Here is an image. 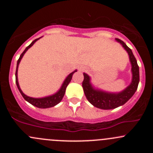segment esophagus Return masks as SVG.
Listing matches in <instances>:
<instances>
[{"instance_id":"obj_1","label":"esophagus","mask_w":153,"mask_h":153,"mask_svg":"<svg viewBox=\"0 0 153 153\" xmlns=\"http://www.w3.org/2000/svg\"><path fill=\"white\" fill-rule=\"evenodd\" d=\"M80 70H81V71H82V70H83V69H80Z\"/></svg>"}]
</instances>
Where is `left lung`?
Here are the masks:
<instances>
[{"label":"left lung","mask_w":153,"mask_h":153,"mask_svg":"<svg viewBox=\"0 0 153 153\" xmlns=\"http://www.w3.org/2000/svg\"><path fill=\"white\" fill-rule=\"evenodd\" d=\"M115 40L122 45L129 55V61L132 65V82L121 92L111 93L100 89H95L92 87L89 76L87 74L84 73V78L82 83V86L84 94L89 102L99 109H111L124 105L135 94L139 83V67L132 50L126 45L124 41L118 38H115Z\"/></svg>","instance_id":"left-lung-1"}]
</instances>
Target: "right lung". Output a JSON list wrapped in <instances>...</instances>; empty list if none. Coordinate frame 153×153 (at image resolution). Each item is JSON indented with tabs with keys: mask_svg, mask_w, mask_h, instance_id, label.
<instances>
[{
	"mask_svg": "<svg viewBox=\"0 0 153 153\" xmlns=\"http://www.w3.org/2000/svg\"><path fill=\"white\" fill-rule=\"evenodd\" d=\"M41 38H37L35 39V41H32L30 44L25 49V50L22 52V54L20 56L19 59L18 60V62H17V68H16V72H15V82H16L17 86H18V90L20 91L21 94L22 95L23 98L26 100L27 101H28L29 104H32L33 106H36V107L38 108H42V109H45V108H49V107H52V106L57 105L58 104H59L60 102L62 100L63 97H64V94H65L66 92V89H67V86H68V84H69V82L71 81V79L72 78V75L74 74V72H76L77 70H75L74 72H72V73L69 74V75L66 78V79L64 80V83H63L62 86H61V89L55 93L54 95H50V96H47V97H44V98H32V97H29L27 95H26L24 92H22V90L20 88L19 84H18V65H19L20 62H21V58H23L24 55L25 54V52H27V50L38 41V39H40Z\"/></svg>",
	"mask_w": 153,
	"mask_h": 153,
	"instance_id": "add662e5",
	"label": "right lung"
}]
</instances>
